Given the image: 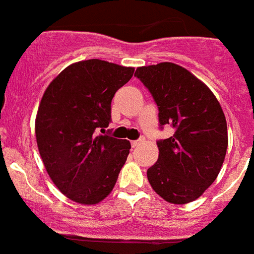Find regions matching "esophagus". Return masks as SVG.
Wrapping results in <instances>:
<instances>
[{"label": "esophagus", "mask_w": 254, "mask_h": 254, "mask_svg": "<svg viewBox=\"0 0 254 254\" xmlns=\"http://www.w3.org/2000/svg\"><path fill=\"white\" fill-rule=\"evenodd\" d=\"M143 142H145V138L141 137V138H138V140L132 141L131 145H132V147H136V146H138V145H141V143H143Z\"/></svg>", "instance_id": "obj_1"}]
</instances>
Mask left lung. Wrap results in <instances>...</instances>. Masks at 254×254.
Listing matches in <instances>:
<instances>
[{
	"instance_id": "obj_1",
	"label": "left lung",
	"mask_w": 254,
	"mask_h": 254,
	"mask_svg": "<svg viewBox=\"0 0 254 254\" xmlns=\"http://www.w3.org/2000/svg\"><path fill=\"white\" fill-rule=\"evenodd\" d=\"M134 76L158 105L160 128H174L172 137L156 141L159 158L147 169L150 185L168 202H192L214 183L225 159L223 109L210 89L178 64L138 67Z\"/></svg>"
}]
</instances>
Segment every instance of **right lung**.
Segmentation results:
<instances>
[{
	"label": "right lung",
	"mask_w": 254,
	"mask_h": 254,
	"mask_svg": "<svg viewBox=\"0 0 254 254\" xmlns=\"http://www.w3.org/2000/svg\"><path fill=\"white\" fill-rule=\"evenodd\" d=\"M133 72L107 61H81L64 68L42 98L35 120L38 149L53 183L75 202L104 199L127 160L131 143L105 128L114 94Z\"/></svg>",
	"instance_id": "1"
}]
</instances>
